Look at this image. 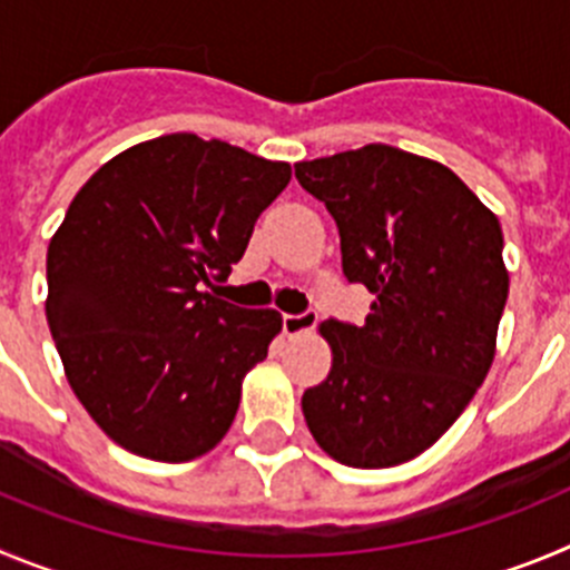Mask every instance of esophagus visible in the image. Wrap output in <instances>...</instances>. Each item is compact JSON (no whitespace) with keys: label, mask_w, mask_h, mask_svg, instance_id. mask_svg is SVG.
<instances>
[{"label":"esophagus","mask_w":570,"mask_h":570,"mask_svg":"<svg viewBox=\"0 0 570 570\" xmlns=\"http://www.w3.org/2000/svg\"><path fill=\"white\" fill-rule=\"evenodd\" d=\"M317 326V312H301V315H284V332L289 337L306 335Z\"/></svg>","instance_id":"obj_1"}]
</instances>
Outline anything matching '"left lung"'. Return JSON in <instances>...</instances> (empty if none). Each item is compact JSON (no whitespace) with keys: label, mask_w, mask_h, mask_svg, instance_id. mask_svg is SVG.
I'll return each instance as SVG.
<instances>
[{"label":"left lung","mask_w":570,"mask_h":570,"mask_svg":"<svg viewBox=\"0 0 570 570\" xmlns=\"http://www.w3.org/2000/svg\"><path fill=\"white\" fill-rule=\"evenodd\" d=\"M341 233L343 275L372 292L363 326L323 321L332 368L304 392L332 460L392 469L432 449L485 381L509 269L497 215L445 164L389 145L295 164Z\"/></svg>","instance_id":"left-lung-1"}]
</instances>
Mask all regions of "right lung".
<instances>
[{"label":"right lung","instance_id":"obj_1","mask_svg":"<svg viewBox=\"0 0 570 570\" xmlns=\"http://www.w3.org/2000/svg\"><path fill=\"white\" fill-rule=\"evenodd\" d=\"M286 161L170 132L101 164L48 247V315L65 377L101 432L187 463L222 443L240 386L284 321L204 289L227 278Z\"/></svg>","mask_w":570,"mask_h":570}]
</instances>
